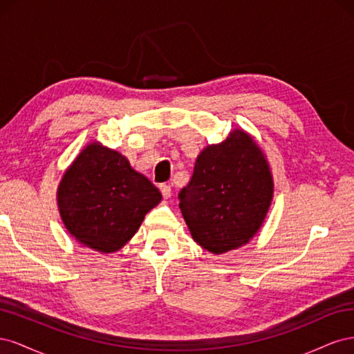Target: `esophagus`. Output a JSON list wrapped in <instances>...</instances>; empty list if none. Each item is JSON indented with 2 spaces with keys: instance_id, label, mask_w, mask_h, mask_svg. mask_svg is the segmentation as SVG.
Listing matches in <instances>:
<instances>
[{
  "instance_id": "1",
  "label": "esophagus",
  "mask_w": 354,
  "mask_h": 354,
  "mask_svg": "<svg viewBox=\"0 0 354 354\" xmlns=\"http://www.w3.org/2000/svg\"><path fill=\"white\" fill-rule=\"evenodd\" d=\"M159 190H160V194H162V196L165 199H168L171 196V186L169 185H160Z\"/></svg>"
}]
</instances>
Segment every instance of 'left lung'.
Returning a JSON list of instances; mask_svg holds the SVG:
<instances>
[{"label":"left lung","instance_id":"8db88e82","mask_svg":"<svg viewBox=\"0 0 354 354\" xmlns=\"http://www.w3.org/2000/svg\"><path fill=\"white\" fill-rule=\"evenodd\" d=\"M274 183L261 147L236 128L198 155L194 174L178 194L192 238L220 255L248 243L263 226Z\"/></svg>","mask_w":354,"mask_h":354}]
</instances>
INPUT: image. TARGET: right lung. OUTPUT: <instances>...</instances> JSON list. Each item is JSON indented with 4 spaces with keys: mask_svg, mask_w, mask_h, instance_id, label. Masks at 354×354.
I'll return each instance as SVG.
<instances>
[{
    "mask_svg": "<svg viewBox=\"0 0 354 354\" xmlns=\"http://www.w3.org/2000/svg\"><path fill=\"white\" fill-rule=\"evenodd\" d=\"M162 199L120 152L91 142L63 173L57 207L72 238L102 254L120 251Z\"/></svg>",
    "mask_w": 354,
    "mask_h": 354,
    "instance_id": "right-lung-1",
    "label": "right lung"
}]
</instances>
